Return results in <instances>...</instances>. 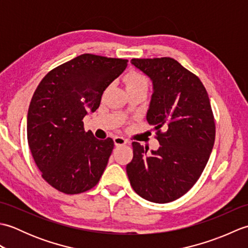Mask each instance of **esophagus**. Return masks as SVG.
<instances>
[{
    "instance_id": "esophagus-1",
    "label": "esophagus",
    "mask_w": 248,
    "mask_h": 248,
    "mask_svg": "<svg viewBox=\"0 0 248 248\" xmlns=\"http://www.w3.org/2000/svg\"><path fill=\"white\" fill-rule=\"evenodd\" d=\"M114 143L116 146H123V145L128 144V140L124 138H121V136H116V138H114Z\"/></svg>"
}]
</instances>
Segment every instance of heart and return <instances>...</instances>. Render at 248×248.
Returning a JSON list of instances; mask_svg holds the SVG:
<instances>
[{
	"label": "heart",
	"mask_w": 248,
	"mask_h": 248,
	"mask_svg": "<svg viewBox=\"0 0 248 248\" xmlns=\"http://www.w3.org/2000/svg\"><path fill=\"white\" fill-rule=\"evenodd\" d=\"M125 87L128 89L148 88V81L144 75L138 71H131L125 76Z\"/></svg>",
	"instance_id": "heart-1"
}]
</instances>
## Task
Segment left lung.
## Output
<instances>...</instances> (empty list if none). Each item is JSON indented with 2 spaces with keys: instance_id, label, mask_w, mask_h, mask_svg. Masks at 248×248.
<instances>
[{
  "instance_id": "8db88e82",
  "label": "left lung",
  "mask_w": 248,
  "mask_h": 248,
  "mask_svg": "<svg viewBox=\"0 0 248 248\" xmlns=\"http://www.w3.org/2000/svg\"><path fill=\"white\" fill-rule=\"evenodd\" d=\"M131 62L154 84L147 121L155 127L160 148L148 155V148L133 141L127 173L140 197L170 202L193 187L209 161L215 140L211 103L199 78L171 57Z\"/></svg>"
}]
</instances>
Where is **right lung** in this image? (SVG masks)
Wrapping results in <instances>:
<instances>
[{"mask_svg":"<svg viewBox=\"0 0 248 248\" xmlns=\"http://www.w3.org/2000/svg\"><path fill=\"white\" fill-rule=\"evenodd\" d=\"M128 60L82 54L46 73L31 100L28 141L41 177L65 194H80L99 182L114 148L84 130L102 93Z\"/></svg>","mask_w":248,"mask_h":248,"instance_id":"add662e5","label":"right lung"}]
</instances>
